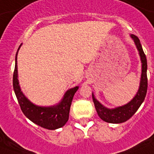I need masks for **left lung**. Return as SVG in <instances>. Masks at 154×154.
Listing matches in <instances>:
<instances>
[{
    "label": "left lung",
    "mask_w": 154,
    "mask_h": 154,
    "mask_svg": "<svg viewBox=\"0 0 154 154\" xmlns=\"http://www.w3.org/2000/svg\"><path fill=\"white\" fill-rule=\"evenodd\" d=\"M130 36L136 45L141 61V75L140 86H139L138 91L135 97L129 103H127L126 105L119 106L115 109H108L99 102L95 98L94 94H92L93 101H94V105L96 108L97 112L100 118L102 119L104 122L112 123V124H118V123H122V122L128 121L141 106V105L145 100L146 93H147L148 80H147V60H146V54L144 53L138 37L134 34H131Z\"/></svg>",
    "instance_id": "obj_1"
}]
</instances>
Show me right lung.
I'll return each mask as SVG.
<instances>
[{"label": "right lung", "instance_id": "1", "mask_svg": "<svg viewBox=\"0 0 154 154\" xmlns=\"http://www.w3.org/2000/svg\"><path fill=\"white\" fill-rule=\"evenodd\" d=\"M20 47L18 48V50ZM17 77V53L15 58V69L13 72V85L16 97L17 98L18 103L20 105L23 113L31 122L45 129L53 130L64 126L69 120L71 103L75 93L77 91L79 87L76 86L67 90L63 97L62 100L57 105L49 106V107L38 106L32 104L21 92Z\"/></svg>", "mask_w": 154, "mask_h": 154}]
</instances>
